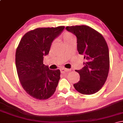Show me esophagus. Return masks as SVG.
<instances>
[{
    "mask_svg": "<svg viewBox=\"0 0 123 123\" xmlns=\"http://www.w3.org/2000/svg\"><path fill=\"white\" fill-rule=\"evenodd\" d=\"M60 70H61V72L62 73H63L65 72L70 71V70L69 69H66V68H62V69H61Z\"/></svg>",
    "mask_w": 123,
    "mask_h": 123,
    "instance_id": "obj_1",
    "label": "esophagus"
}]
</instances>
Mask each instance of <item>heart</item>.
I'll use <instances>...</instances> for the list:
<instances>
[{"mask_svg":"<svg viewBox=\"0 0 123 123\" xmlns=\"http://www.w3.org/2000/svg\"><path fill=\"white\" fill-rule=\"evenodd\" d=\"M63 38H64L65 42H67V41L70 40V39H73V38H74V37L71 33L66 32L63 34Z\"/></svg>","mask_w":123,"mask_h":123,"instance_id":"obj_1","label":"heart"}]
</instances>
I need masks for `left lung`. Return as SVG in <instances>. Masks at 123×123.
<instances>
[{"label": "left lung", "mask_w": 123, "mask_h": 123, "mask_svg": "<svg viewBox=\"0 0 123 123\" xmlns=\"http://www.w3.org/2000/svg\"><path fill=\"white\" fill-rule=\"evenodd\" d=\"M66 29L77 37V51L86 62L80 70V81L73 84L78 92L85 95L95 94L101 90L108 77L109 53L104 36L86 25L66 26Z\"/></svg>", "instance_id": "obj_1"}]
</instances>
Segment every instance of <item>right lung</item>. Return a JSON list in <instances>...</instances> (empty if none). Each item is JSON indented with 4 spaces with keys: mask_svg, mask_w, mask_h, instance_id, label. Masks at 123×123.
<instances>
[{
    "mask_svg": "<svg viewBox=\"0 0 123 123\" xmlns=\"http://www.w3.org/2000/svg\"><path fill=\"white\" fill-rule=\"evenodd\" d=\"M64 26L39 28L29 31L21 39L15 53L18 78L27 94L37 99H47L55 91L60 70H50L43 64L53 40L62 33Z\"/></svg>",
    "mask_w": 123,
    "mask_h": 123,
    "instance_id": "1",
    "label": "right lung"
}]
</instances>
